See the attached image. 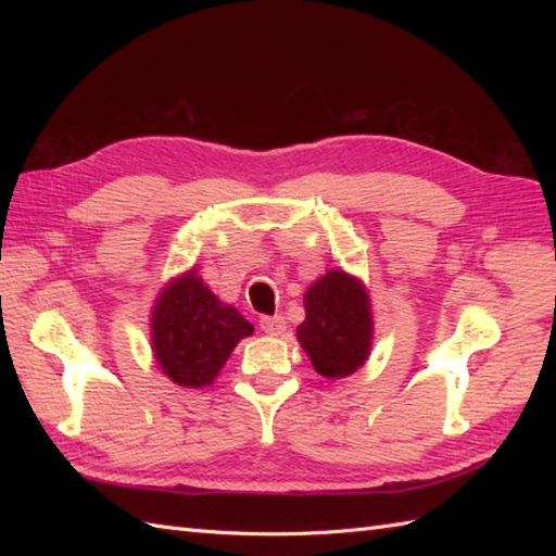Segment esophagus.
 <instances>
[{
  "label": "esophagus",
  "mask_w": 556,
  "mask_h": 556,
  "mask_svg": "<svg viewBox=\"0 0 556 556\" xmlns=\"http://www.w3.org/2000/svg\"><path fill=\"white\" fill-rule=\"evenodd\" d=\"M260 329H263L265 334L277 337L287 329V320L281 315H263L260 317Z\"/></svg>",
  "instance_id": "34e87169"
}]
</instances>
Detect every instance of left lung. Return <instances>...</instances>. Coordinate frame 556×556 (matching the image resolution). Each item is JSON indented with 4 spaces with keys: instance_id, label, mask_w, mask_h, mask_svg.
<instances>
[{
    "instance_id": "left-lung-1",
    "label": "left lung",
    "mask_w": 556,
    "mask_h": 556,
    "mask_svg": "<svg viewBox=\"0 0 556 556\" xmlns=\"http://www.w3.org/2000/svg\"><path fill=\"white\" fill-rule=\"evenodd\" d=\"M313 368L325 377L356 372L370 353L368 293L346 271H327L305 291V320L296 329Z\"/></svg>"
}]
</instances>
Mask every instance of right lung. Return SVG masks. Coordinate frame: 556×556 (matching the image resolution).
<instances>
[{"instance_id": "add662e5", "label": "right lung", "mask_w": 556, "mask_h": 556, "mask_svg": "<svg viewBox=\"0 0 556 556\" xmlns=\"http://www.w3.org/2000/svg\"><path fill=\"white\" fill-rule=\"evenodd\" d=\"M251 334L253 325L212 296L195 269L172 281L152 313V351L164 375L181 387L210 384L233 346Z\"/></svg>"}]
</instances>
